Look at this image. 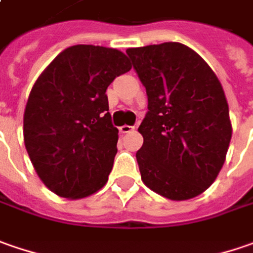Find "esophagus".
Returning a JSON list of instances; mask_svg holds the SVG:
<instances>
[{
    "instance_id": "obj_1",
    "label": "esophagus",
    "mask_w": 253,
    "mask_h": 253,
    "mask_svg": "<svg viewBox=\"0 0 253 253\" xmlns=\"http://www.w3.org/2000/svg\"><path fill=\"white\" fill-rule=\"evenodd\" d=\"M134 130V127L133 126H127V125H125V126H122L120 127V133H130V131H133Z\"/></svg>"
}]
</instances>
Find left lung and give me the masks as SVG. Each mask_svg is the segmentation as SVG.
I'll use <instances>...</instances> for the list:
<instances>
[{"label":"left lung","instance_id":"obj_1","mask_svg":"<svg viewBox=\"0 0 253 253\" xmlns=\"http://www.w3.org/2000/svg\"><path fill=\"white\" fill-rule=\"evenodd\" d=\"M146 87L148 112L136 153L141 180L174 201L190 200L215 181L232 136L225 93L191 48L164 42L126 50Z\"/></svg>","mask_w":253,"mask_h":253}]
</instances>
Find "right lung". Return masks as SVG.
Here are the masks:
<instances>
[{"instance_id": "right-lung-1", "label": "right lung", "mask_w": 253, "mask_h": 253, "mask_svg": "<svg viewBox=\"0 0 253 253\" xmlns=\"http://www.w3.org/2000/svg\"><path fill=\"white\" fill-rule=\"evenodd\" d=\"M131 69L120 50L75 45L42 72L28 97L24 140L39 178L63 198H83L107 181L117 153L106 89Z\"/></svg>"}]
</instances>
